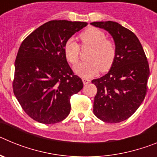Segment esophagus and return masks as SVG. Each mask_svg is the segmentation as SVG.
<instances>
[{"instance_id": "1", "label": "esophagus", "mask_w": 157, "mask_h": 157, "mask_svg": "<svg viewBox=\"0 0 157 157\" xmlns=\"http://www.w3.org/2000/svg\"><path fill=\"white\" fill-rule=\"evenodd\" d=\"M82 82L84 83V85H87L90 82V79H88V78H82Z\"/></svg>"}]
</instances>
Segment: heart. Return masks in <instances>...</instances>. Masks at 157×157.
<instances>
[{
    "instance_id": "1",
    "label": "heart",
    "mask_w": 157,
    "mask_h": 157,
    "mask_svg": "<svg viewBox=\"0 0 157 157\" xmlns=\"http://www.w3.org/2000/svg\"><path fill=\"white\" fill-rule=\"evenodd\" d=\"M83 45L92 47L88 53V61L78 63L75 71L80 76L91 77L99 71H107L114 63L116 49L114 43L107 40L106 34L99 29L91 27L83 31L79 36ZM65 56L72 64L77 63L80 56L79 45L75 40L69 39L65 43Z\"/></svg>"
}]
</instances>
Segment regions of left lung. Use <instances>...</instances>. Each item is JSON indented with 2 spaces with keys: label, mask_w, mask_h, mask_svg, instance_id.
I'll list each match as a JSON object with an SVG mask.
<instances>
[{
  "label": "left lung",
  "mask_w": 157,
  "mask_h": 157,
  "mask_svg": "<svg viewBox=\"0 0 157 157\" xmlns=\"http://www.w3.org/2000/svg\"><path fill=\"white\" fill-rule=\"evenodd\" d=\"M90 24L109 32L116 49V59L109 71L92 80L98 88L94 113L105 123H120L132 116L145 99L149 63L141 44L132 31L113 21Z\"/></svg>",
  "instance_id": "obj_1"
}]
</instances>
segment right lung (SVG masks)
<instances>
[{
    "mask_svg": "<svg viewBox=\"0 0 157 157\" xmlns=\"http://www.w3.org/2000/svg\"><path fill=\"white\" fill-rule=\"evenodd\" d=\"M88 23L52 20L36 29L19 47L15 61L13 92L24 112L35 121H63L70 99L83 87L65 56V43Z\"/></svg>",
    "mask_w": 157,
    "mask_h": 157,
    "instance_id": "add662e5",
    "label": "right lung"
}]
</instances>
